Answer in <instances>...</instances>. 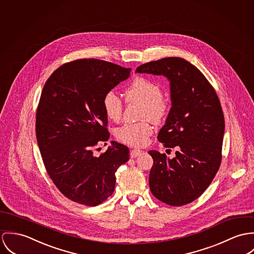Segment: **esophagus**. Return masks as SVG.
<instances>
[{
  "instance_id": "esophagus-1",
  "label": "esophagus",
  "mask_w": 254,
  "mask_h": 254,
  "mask_svg": "<svg viewBox=\"0 0 254 254\" xmlns=\"http://www.w3.org/2000/svg\"><path fill=\"white\" fill-rule=\"evenodd\" d=\"M141 154H142V150H139V149H132L131 151H130V157L131 158H136V157H138V156H140Z\"/></svg>"
}]
</instances>
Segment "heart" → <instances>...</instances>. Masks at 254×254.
Instances as JSON below:
<instances>
[{
    "instance_id": "heart-1",
    "label": "heart",
    "mask_w": 254,
    "mask_h": 254,
    "mask_svg": "<svg viewBox=\"0 0 254 254\" xmlns=\"http://www.w3.org/2000/svg\"><path fill=\"white\" fill-rule=\"evenodd\" d=\"M162 93V87L157 82L141 76L134 78L125 90L127 102L142 104L141 119H150L155 123L163 121L169 113V100ZM102 108L110 121L118 122L121 120L124 109L123 102L112 90L104 94ZM152 133L153 127L148 121L125 124L115 130L118 140L136 147L144 145Z\"/></svg>"
}]
</instances>
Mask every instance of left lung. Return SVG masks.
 <instances>
[{
	"instance_id": "1",
	"label": "left lung",
	"mask_w": 254,
	"mask_h": 254,
	"mask_svg": "<svg viewBox=\"0 0 254 254\" xmlns=\"http://www.w3.org/2000/svg\"><path fill=\"white\" fill-rule=\"evenodd\" d=\"M136 73L164 75L170 82L171 108L158 140L175 148V158L149 151L154 164L149 185L161 201L181 206L210 185L222 160L225 129L219 98L196 66L180 57H166L137 67Z\"/></svg>"
}]
</instances>
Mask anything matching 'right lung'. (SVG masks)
Returning a JSON list of instances; mask_svg holds the SVG:
<instances>
[{"instance_id":"right-lung-1","label":"right lung","mask_w":254,"mask_h":254,"mask_svg":"<svg viewBox=\"0 0 254 254\" xmlns=\"http://www.w3.org/2000/svg\"><path fill=\"white\" fill-rule=\"evenodd\" d=\"M131 69L84 58L61 65L44 85L36 113V137L48 174L65 197L95 206L113 194L116 171L129 159L127 146L109 140L102 98ZM106 144V143H105Z\"/></svg>"}]
</instances>
